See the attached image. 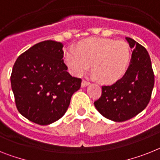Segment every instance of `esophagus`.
I'll return each instance as SVG.
<instances>
[{
  "mask_svg": "<svg viewBox=\"0 0 160 160\" xmlns=\"http://www.w3.org/2000/svg\"><path fill=\"white\" fill-rule=\"evenodd\" d=\"M89 84V82H88V81H86V80H83L82 83H81V86L82 87H85L87 86V85H88Z\"/></svg>",
  "mask_w": 160,
  "mask_h": 160,
  "instance_id": "esophagus-1",
  "label": "esophagus"
}]
</instances>
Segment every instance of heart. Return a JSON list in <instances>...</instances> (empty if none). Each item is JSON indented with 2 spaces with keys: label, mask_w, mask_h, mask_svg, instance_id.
Masks as SVG:
<instances>
[{
  "label": "heart",
  "mask_w": 160,
  "mask_h": 160,
  "mask_svg": "<svg viewBox=\"0 0 160 160\" xmlns=\"http://www.w3.org/2000/svg\"><path fill=\"white\" fill-rule=\"evenodd\" d=\"M131 60V49L124 41L89 38L78 45L77 50L69 49L65 62L70 72L82 76L92 64V72L102 83L112 84L125 75Z\"/></svg>",
  "instance_id": "b5f03b06"
}]
</instances>
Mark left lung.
I'll return each mask as SVG.
<instances>
[{"label": "left lung", "instance_id": "left-lung-1", "mask_svg": "<svg viewBox=\"0 0 160 160\" xmlns=\"http://www.w3.org/2000/svg\"><path fill=\"white\" fill-rule=\"evenodd\" d=\"M126 40L133 51L125 75L115 84L102 86V95L94 102L101 115L115 122L125 121L142 112L151 100L155 84L147 50L132 38Z\"/></svg>", "mask_w": 160, "mask_h": 160}]
</instances>
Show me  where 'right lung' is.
<instances>
[{
  "instance_id": "add662e5",
  "label": "right lung",
  "mask_w": 160,
  "mask_h": 160,
  "mask_svg": "<svg viewBox=\"0 0 160 160\" xmlns=\"http://www.w3.org/2000/svg\"><path fill=\"white\" fill-rule=\"evenodd\" d=\"M63 45L54 41L36 44L17 58L10 81L19 113L33 123L47 125L64 115L81 79L67 72Z\"/></svg>"
}]
</instances>
